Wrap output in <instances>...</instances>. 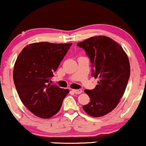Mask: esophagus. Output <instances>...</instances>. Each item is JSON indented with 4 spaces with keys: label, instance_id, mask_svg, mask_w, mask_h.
I'll return each mask as SVG.
<instances>
[{
    "label": "esophagus",
    "instance_id": "34e87169",
    "mask_svg": "<svg viewBox=\"0 0 146 146\" xmlns=\"http://www.w3.org/2000/svg\"><path fill=\"white\" fill-rule=\"evenodd\" d=\"M72 91L74 93L76 94H80L82 92V90H72Z\"/></svg>",
    "mask_w": 146,
    "mask_h": 146
}]
</instances>
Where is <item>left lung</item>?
Segmentation results:
<instances>
[{
    "label": "left lung",
    "mask_w": 146,
    "mask_h": 146,
    "mask_svg": "<svg viewBox=\"0 0 146 146\" xmlns=\"http://www.w3.org/2000/svg\"><path fill=\"white\" fill-rule=\"evenodd\" d=\"M77 45L86 52L92 75L99 79L94 89L84 90L90 102L83 110L92 117H102L117 106L125 92L130 75L128 57L117 42L105 36H95Z\"/></svg>",
    "instance_id": "1"
}]
</instances>
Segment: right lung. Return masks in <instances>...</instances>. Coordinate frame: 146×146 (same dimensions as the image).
<instances>
[{"label": "right lung", "mask_w": 146, "mask_h": 146, "mask_svg": "<svg viewBox=\"0 0 146 146\" xmlns=\"http://www.w3.org/2000/svg\"><path fill=\"white\" fill-rule=\"evenodd\" d=\"M72 43H32L19 54L13 70V80L20 99L36 116L48 119L58 112L69 93L48 84Z\"/></svg>", "instance_id": "right-lung-1"}]
</instances>
